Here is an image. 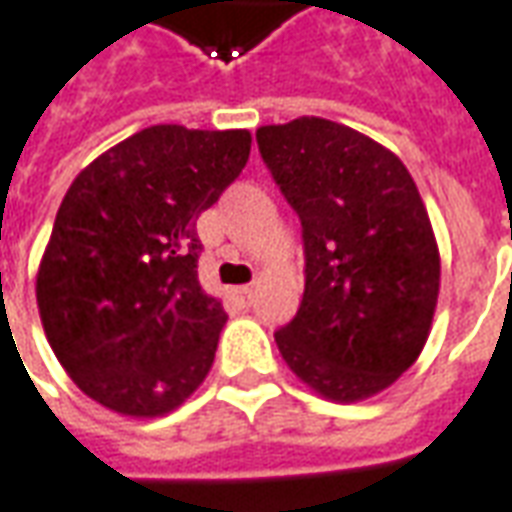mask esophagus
I'll return each mask as SVG.
<instances>
[{
  "instance_id": "34e87169",
  "label": "esophagus",
  "mask_w": 512,
  "mask_h": 512,
  "mask_svg": "<svg viewBox=\"0 0 512 512\" xmlns=\"http://www.w3.org/2000/svg\"><path fill=\"white\" fill-rule=\"evenodd\" d=\"M234 295H236V301L242 303V306H250V301H253V287H239Z\"/></svg>"
}]
</instances>
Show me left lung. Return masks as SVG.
Here are the masks:
<instances>
[{
    "label": "left lung",
    "instance_id": "obj_1",
    "mask_svg": "<svg viewBox=\"0 0 512 512\" xmlns=\"http://www.w3.org/2000/svg\"><path fill=\"white\" fill-rule=\"evenodd\" d=\"M298 211L306 287L278 351L306 387L354 404L421 357L440 292V250L410 169L340 122L301 116L256 130Z\"/></svg>",
    "mask_w": 512,
    "mask_h": 512
}]
</instances>
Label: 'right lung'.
<instances>
[{
	"label": "right lung",
	"mask_w": 512,
	"mask_h": 512,
	"mask_svg": "<svg viewBox=\"0 0 512 512\" xmlns=\"http://www.w3.org/2000/svg\"><path fill=\"white\" fill-rule=\"evenodd\" d=\"M248 155L250 130L153 125L63 195L35 301L63 370L105 410L158 418L209 376L228 315L197 281L195 222Z\"/></svg>",
	"instance_id": "1"
}]
</instances>
